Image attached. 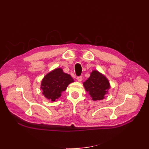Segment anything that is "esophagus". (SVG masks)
<instances>
[{
  "label": "esophagus",
  "mask_w": 149,
  "mask_h": 149,
  "mask_svg": "<svg viewBox=\"0 0 149 149\" xmlns=\"http://www.w3.org/2000/svg\"><path fill=\"white\" fill-rule=\"evenodd\" d=\"M77 81H78L79 82H81V81H82V80H83V77H81V76L77 77Z\"/></svg>",
  "instance_id": "1"
}]
</instances>
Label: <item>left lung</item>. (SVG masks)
I'll use <instances>...</instances> for the list:
<instances>
[{
  "label": "left lung",
  "instance_id": "1",
  "mask_svg": "<svg viewBox=\"0 0 149 149\" xmlns=\"http://www.w3.org/2000/svg\"><path fill=\"white\" fill-rule=\"evenodd\" d=\"M83 86L93 101L103 100L111 88L107 77L97 70L90 73V76L84 82Z\"/></svg>",
  "mask_w": 149,
  "mask_h": 149
}]
</instances>
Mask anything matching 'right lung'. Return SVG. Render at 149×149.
I'll list each match as a JSON object with an SVG mask.
<instances>
[{
    "label": "right lung",
    "mask_w": 149,
    "mask_h": 149,
    "mask_svg": "<svg viewBox=\"0 0 149 149\" xmlns=\"http://www.w3.org/2000/svg\"><path fill=\"white\" fill-rule=\"evenodd\" d=\"M71 75L63 72L61 68H56L47 74L41 82L40 88L46 99L54 102L61 96L68 85L74 83Z\"/></svg>",
    "instance_id": "add662e5"
}]
</instances>
